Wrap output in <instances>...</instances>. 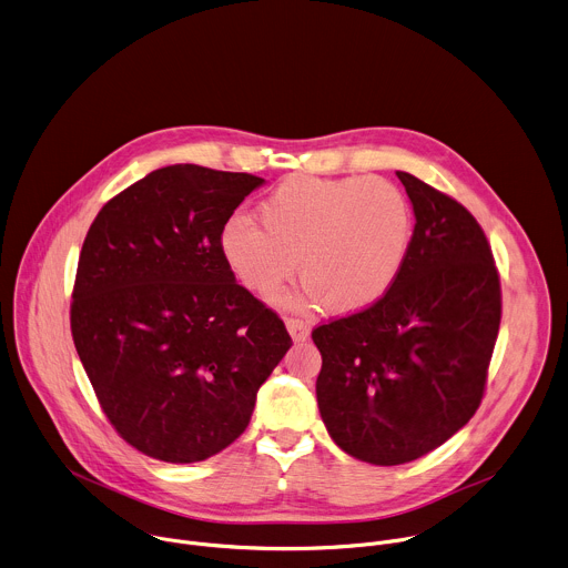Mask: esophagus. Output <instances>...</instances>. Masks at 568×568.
<instances>
[{
    "label": "esophagus",
    "mask_w": 568,
    "mask_h": 568,
    "mask_svg": "<svg viewBox=\"0 0 568 568\" xmlns=\"http://www.w3.org/2000/svg\"><path fill=\"white\" fill-rule=\"evenodd\" d=\"M285 325H287V332H290V336L294 341H305L310 336V332H312L310 323L303 321V318H287Z\"/></svg>",
    "instance_id": "obj_1"
}]
</instances>
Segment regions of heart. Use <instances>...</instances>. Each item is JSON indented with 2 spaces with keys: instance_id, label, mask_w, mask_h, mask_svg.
Returning <instances> with one entry per match:
<instances>
[{
  "instance_id": "heart-1",
  "label": "heart",
  "mask_w": 568,
  "mask_h": 568,
  "mask_svg": "<svg viewBox=\"0 0 568 568\" xmlns=\"http://www.w3.org/2000/svg\"><path fill=\"white\" fill-rule=\"evenodd\" d=\"M261 225L234 214L221 230V252L239 283L270 301L298 274L294 305L358 314L398 281L414 239L405 192L378 176L323 179L296 174L258 205Z\"/></svg>"
}]
</instances>
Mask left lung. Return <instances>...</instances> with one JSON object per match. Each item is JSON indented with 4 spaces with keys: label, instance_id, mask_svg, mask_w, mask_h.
I'll list each match as a JSON object with an SVG mask.
<instances>
[{
    "label": "left lung",
    "instance_id": "1",
    "mask_svg": "<svg viewBox=\"0 0 568 568\" xmlns=\"http://www.w3.org/2000/svg\"><path fill=\"white\" fill-rule=\"evenodd\" d=\"M416 214L394 287L369 310L312 332L332 440L356 460L412 463L478 412L503 318L500 274L476 216L409 172H396Z\"/></svg>",
    "mask_w": 568,
    "mask_h": 568
}]
</instances>
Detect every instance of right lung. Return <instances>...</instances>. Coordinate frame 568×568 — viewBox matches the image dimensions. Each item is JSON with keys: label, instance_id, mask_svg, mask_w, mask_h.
Wrapping results in <instances>:
<instances>
[{"label": "right lung", "instance_id": "add662e5", "mask_svg": "<svg viewBox=\"0 0 568 568\" xmlns=\"http://www.w3.org/2000/svg\"><path fill=\"white\" fill-rule=\"evenodd\" d=\"M261 183L194 163L159 168L112 196L85 234L72 341L114 432L154 460L187 465L232 445L292 347L221 252L225 221Z\"/></svg>", "mask_w": 568, "mask_h": 568}]
</instances>
